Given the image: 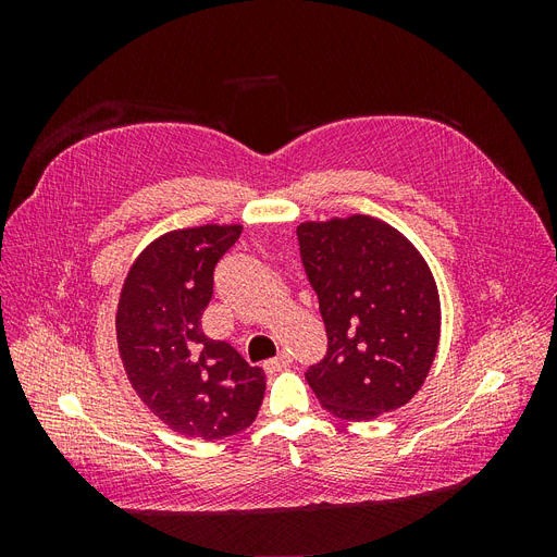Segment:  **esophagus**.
Here are the masks:
<instances>
[{
    "mask_svg": "<svg viewBox=\"0 0 557 557\" xmlns=\"http://www.w3.org/2000/svg\"><path fill=\"white\" fill-rule=\"evenodd\" d=\"M290 362H293V358L288 356V352L283 350V352H278V356H276L274 360H267V362H264V372H267V374H276V372H281L283 367H288Z\"/></svg>",
    "mask_w": 557,
    "mask_h": 557,
    "instance_id": "esophagus-1",
    "label": "esophagus"
}]
</instances>
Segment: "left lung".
I'll use <instances>...</instances> for the list:
<instances>
[{
    "label": "left lung",
    "instance_id": "obj_1",
    "mask_svg": "<svg viewBox=\"0 0 557 557\" xmlns=\"http://www.w3.org/2000/svg\"><path fill=\"white\" fill-rule=\"evenodd\" d=\"M299 258L327 332L307 381L342 420H374L423 385L440 344V295L425 260L369 215L297 227Z\"/></svg>",
    "mask_w": 557,
    "mask_h": 557
}]
</instances>
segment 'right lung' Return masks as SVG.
<instances>
[{
	"label": "right lung",
	"mask_w": 557,
	"mask_h": 557,
	"mask_svg": "<svg viewBox=\"0 0 557 557\" xmlns=\"http://www.w3.org/2000/svg\"><path fill=\"white\" fill-rule=\"evenodd\" d=\"M239 237V225L164 234L132 264L115 313L134 391L174 432L207 442L246 430L267 385L260 367L201 332L215 267Z\"/></svg>",
	"instance_id": "right-lung-1"
}]
</instances>
